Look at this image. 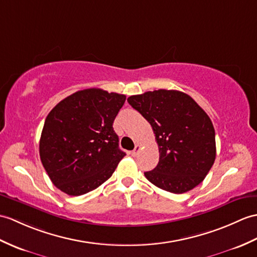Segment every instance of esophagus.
Here are the masks:
<instances>
[{
	"label": "esophagus",
	"instance_id": "34e87169",
	"mask_svg": "<svg viewBox=\"0 0 257 257\" xmlns=\"http://www.w3.org/2000/svg\"><path fill=\"white\" fill-rule=\"evenodd\" d=\"M140 149H141V147L140 146H136V148H135V150L134 151H131V156L133 157H136L137 154L139 153V151H140Z\"/></svg>",
	"mask_w": 257,
	"mask_h": 257
}]
</instances>
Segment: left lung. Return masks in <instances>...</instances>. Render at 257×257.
<instances>
[{"instance_id":"obj_1","label":"left lung","mask_w":257,"mask_h":257,"mask_svg":"<svg viewBox=\"0 0 257 257\" xmlns=\"http://www.w3.org/2000/svg\"><path fill=\"white\" fill-rule=\"evenodd\" d=\"M127 100L150 122L159 146V163L145 173L147 180L174 194L204 181L216 159V135L206 111L189 95L174 89L133 95Z\"/></svg>"}]
</instances>
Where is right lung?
<instances>
[{"label": "right lung", "instance_id": "1", "mask_svg": "<svg viewBox=\"0 0 257 257\" xmlns=\"http://www.w3.org/2000/svg\"><path fill=\"white\" fill-rule=\"evenodd\" d=\"M126 95L100 88L77 91L48 114L39 141L40 160L57 188L70 196L97 188L126 156L112 128Z\"/></svg>", "mask_w": 257, "mask_h": 257}]
</instances>
